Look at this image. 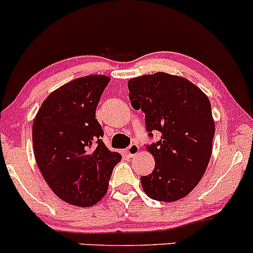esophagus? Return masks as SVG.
<instances>
[{
  "label": "esophagus",
  "mask_w": 253,
  "mask_h": 253,
  "mask_svg": "<svg viewBox=\"0 0 253 253\" xmlns=\"http://www.w3.org/2000/svg\"><path fill=\"white\" fill-rule=\"evenodd\" d=\"M138 152H140V147H138L136 143L130 144V146L126 148V154H127V157H130V158L135 157Z\"/></svg>",
  "instance_id": "obj_1"
}]
</instances>
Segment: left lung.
<instances>
[{
    "mask_svg": "<svg viewBox=\"0 0 253 253\" xmlns=\"http://www.w3.org/2000/svg\"><path fill=\"white\" fill-rule=\"evenodd\" d=\"M127 88L131 106L146 115L149 135L161 132L160 141L147 147L155 167L141 177L143 191L163 202L184 198L211 157L215 123L208 96L188 79L161 72L130 79Z\"/></svg>",
    "mask_w": 253,
    "mask_h": 253,
    "instance_id": "left-lung-1",
    "label": "left lung"
}]
</instances>
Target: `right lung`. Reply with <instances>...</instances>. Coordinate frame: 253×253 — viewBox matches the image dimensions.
<instances>
[{
	"label": "right lung",
	"mask_w": 253,
	"mask_h": 253,
	"mask_svg": "<svg viewBox=\"0 0 253 253\" xmlns=\"http://www.w3.org/2000/svg\"><path fill=\"white\" fill-rule=\"evenodd\" d=\"M110 80L96 74L68 82L42 101L33 121L37 165L53 194L73 206L98 203L122 159L101 141L104 132L95 118Z\"/></svg>",
	"instance_id": "add662e5"
}]
</instances>
